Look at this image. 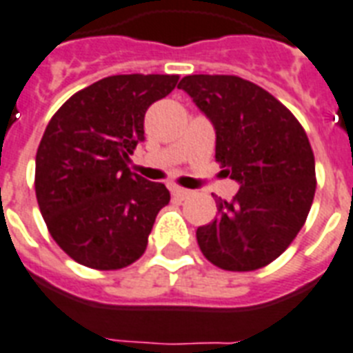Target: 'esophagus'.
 Wrapping results in <instances>:
<instances>
[{
    "mask_svg": "<svg viewBox=\"0 0 353 353\" xmlns=\"http://www.w3.org/2000/svg\"><path fill=\"white\" fill-rule=\"evenodd\" d=\"M170 190H172V196L176 197V199H179V201H183V199L192 196L190 190H185V188H181V186H170Z\"/></svg>",
    "mask_w": 353,
    "mask_h": 353,
    "instance_id": "obj_1",
    "label": "esophagus"
}]
</instances>
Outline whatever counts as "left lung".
Masks as SVG:
<instances>
[{"mask_svg":"<svg viewBox=\"0 0 353 353\" xmlns=\"http://www.w3.org/2000/svg\"><path fill=\"white\" fill-rule=\"evenodd\" d=\"M179 88L216 128V161L239 183L232 201L196 232L212 265L252 272L296 239L316 194V159L305 128L270 92L237 76L183 77Z\"/></svg>","mask_w":353,"mask_h":353,"instance_id":"obj_1","label":"left lung"}]
</instances>
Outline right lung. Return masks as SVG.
<instances>
[{"label":"right lung","mask_w":353,"mask_h":353,"mask_svg":"<svg viewBox=\"0 0 353 353\" xmlns=\"http://www.w3.org/2000/svg\"><path fill=\"white\" fill-rule=\"evenodd\" d=\"M179 76L121 74L63 103L36 154V197L54 241L76 263L119 270L147 250L157 212L170 201L163 183L128 168L145 141V112Z\"/></svg>","instance_id":"1"}]
</instances>
